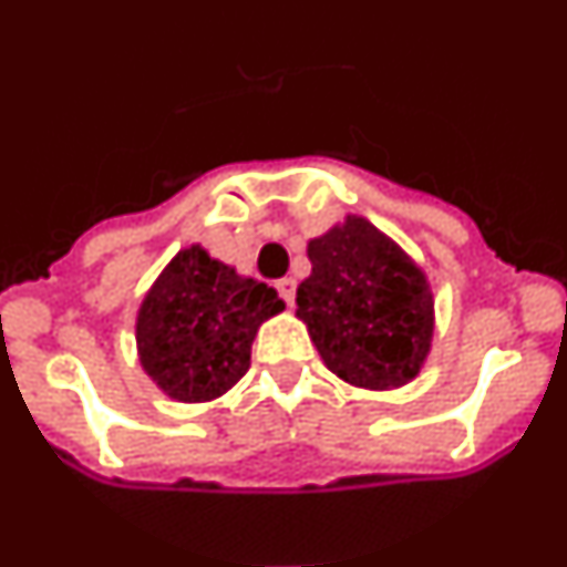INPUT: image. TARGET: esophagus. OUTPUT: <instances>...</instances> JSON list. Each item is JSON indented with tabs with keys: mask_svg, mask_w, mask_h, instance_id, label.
I'll return each mask as SVG.
<instances>
[{
	"mask_svg": "<svg viewBox=\"0 0 567 567\" xmlns=\"http://www.w3.org/2000/svg\"><path fill=\"white\" fill-rule=\"evenodd\" d=\"M275 289L280 292L284 303H287V307H292V303H295V280L292 278H280L278 284H275Z\"/></svg>",
	"mask_w": 567,
	"mask_h": 567,
	"instance_id": "1",
	"label": "esophagus"
}]
</instances>
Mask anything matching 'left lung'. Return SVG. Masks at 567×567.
<instances>
[{"label":"left lung","instance_id":"8db88e82","mask_svg":"<svg viewBox=\"0 0 567 567\" xmlns=\"http://www.w3.org/2000/svg\"><path fill=\"white\" fill-rule=\"evenodd\" d=\"M309 260L298 318L329 372L363 389L409 383L434 332L432 292L414 260L358 215L309 240Z\"/></svg>","mask_w":567,"mask_h":567}]
</instances>
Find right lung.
<instances>
[{
  "label": "right lung",
  "mask_w": 567,
  "mask_h": 567,
  "mask_svg": "<svg viewBox=\"0 0 567 567\" xmlns=\"http://www.w3.org/2000/svg\"><path fill=\"white\" fill-rule=\"evenodd\" d=\"M280 309L272 287L240 278L202 247L182 249L138 309L144 372L182 403L218 398L247 374L255 332Z\"/></svg>",
  "instance_id": "right-lung-1"
}]
</instances>
